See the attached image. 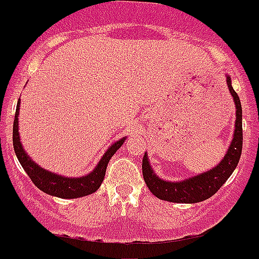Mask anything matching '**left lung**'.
Masks as SVG:
<instances>
[{
	"label": "left lung",
	"mask_w": 259,
	"mask_h": 259,
	"mask_svg": "<svg viewBox=\"0 0 259 259\" xmlns=\"http://www.w3.org/2000/svg\"><path fill=\"white\" fill-rule=\"evenodd\" d=\"M227 84L230 94L234 101L235 108V130L229 148L224 158L219 163L206 172L199 174L194 178L185 179L183 181H166L158 178L153 172L148 161L147 153H145L142 160V174L146 185L156 198L170 203L194 204L204 201L213 196L223 186V184L229 179L233 171L239 162L243 146V130H242V104L239 97L232 87L230 76L227 75Z\"/></svg>",
	"instance_id": "1"
}]
</instances>
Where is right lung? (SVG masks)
<instances>
[{
	"label": "right lung",
	"mask_w": 259,
	"mask_h": 259,
	"mask_svg": "<svg viewBox=\"0 0 259 259\" xmlns=\"http://www.w3.org/2000/svg\"><path fill=\"white\" fill-rule=\"evenodd\" d=\"M20 99L17 102L16 113H15L14 119V130H12V141H14V150L16 153L17 158H19L20 163H21L22 168L26 171L29 178L31 179L35 186L44 191V193L49 194V195L58 196L61 199H75L81 198V196L89 195V194L94 193L99 189L102 181H103L104 175H106L107 165H108L109 160L112 156L116 153V151L123 145L126 141V137L121 138L119 141L114 142L108 150L106 151L103 156H102L101 161L98 165L94 167L92 172L88 175L81 176V178H65V176L58 175L51 171L45 170L41 166L37 165L36 162L29 157L26 152H25L24 147L21 145L19 135V113H20Z\"/></svg>",
	"instance_id": "1"
}]
</instances>
